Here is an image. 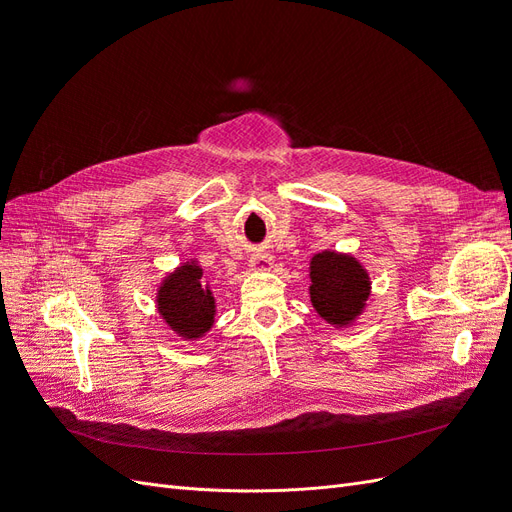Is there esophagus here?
<instances>
[{"label": "esophagus", "instance_id": "esophagus-1", "mask_svg": "<svg viewBox=\"0 0 512 512\" xmlns=\"http://www.w3.org/2000/svg\"><path fill=\"white\" fill-rule=\"evenodd\" d=\"M271 265H273V258L265 252H256L250 256V267L254 271H267V269H271Z\"/></svg>", "mask_w": 512, "mask_h": 512}]
</instances>
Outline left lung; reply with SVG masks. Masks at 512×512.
<instances>
[{
	"instance_id": "obj_1",
	"label": "left lung",
	"mask_w": 512,
	"mask_h": 512,
	"mask_svg": "<svg viewBox=\"0 0 512 512\" xmlns=\"http://www.w3.org/2000/svg\"><path fill=\"white\" fill-rule=\"evenodd\" d=\"M309 299L320 318L329 324L352 322L363 312L369 297V275L356 258L337 252H320L309 262Z\"/></svg>"
}]
</instances>
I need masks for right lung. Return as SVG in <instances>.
Returning <instances> with one entry per match:
<instances>
[{"label":"right lung","instance_id":"add662e5","mask_svg":"<svg viewBox=\"0 0 512 512\" xmlns=\"http://www.w3.org/2000/svg\"><path fill=\"white\" fill-rule=\"evenodd\" d=\"M158 312L168 327L185 339H196L211 329L215 299L196 260L183 262L162 282L158 290Z\"/></svg>","mask_w":512,"mask_h":512}]
</instances>
